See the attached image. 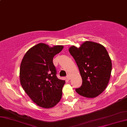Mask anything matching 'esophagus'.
<instances>
[{
	"label": "esophagus",
	"instance_id": "34e87169",
	"mask_svg": "<svg viewBox=\"0 0 127 127\" xmlns=\"http://www.w3.org/2000/svg\"><path fill=\"white\" fill-rule=\"evenodd\" d=\"M66 78H67V79H68V80H69V79H71V76L69 75H67V76H66Z\"/></svg>",
	"mask_w": 127,
	"mask_h": 127
}]
</instances>
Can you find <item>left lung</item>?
Returning <instances> with one entry per match:
<instances>
[{
    "mask_svg": "<svg viewBox=\"0 0 127 127\" xmlns=\"http://www.w3.org/2000/svg\"><path fill=\"white\" fill-rule=\"evenodd\" d=\"M69 52L76 61L82 79L75 91L85 98H92L105 90L111 77L112 62L105 48L100 43L85 41L81 46H72Z\"/></svg>",
    "mask_w": 127,
    "mask_h": 127,
    "instance_id": "1",
    "label": "left lung"
}]
</instances>
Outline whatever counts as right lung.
Masks as SVG:
<instances>
[{
  "label": "right lung",
  "instance_id": "obj_1",
  "mask_svg": "<svg viewBox=\"0 0 127 127\" xmlns=\"http://www.w3.org/2000/svg\"><path fill=\"white\" fill-rule=\"evenodd\" d=\"M62 45L51 47L40 43L30 48L20 66V82L23 90L36 104L43 108L55 107L60 101L65 80L56 77L53 58Z\"/></svg>",
  "mask_w": 127,
  "mask_h": 127
}]
</instances>
